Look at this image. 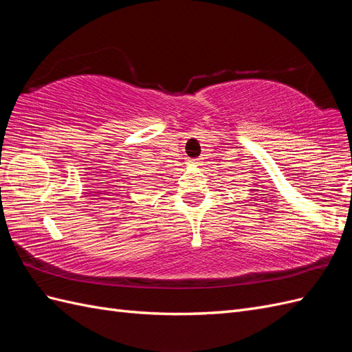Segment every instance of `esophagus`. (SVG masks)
I'll return each instance as SVG.
<instances>
[{
    "label": "esophagus",
    "mask_w": 352,
    "mask_h": 352,
    "mask_svg": "<svg viewBox=\"0 0 352 352\" xmlns=\"http://www.w3.org/2000/svg\"><path fill=\"white\" fill-rule=\"evenodd\" d=\"M202 160H204V158H201V157H198V158H192V164H195V166H201V164H202Z\"/></svg>",
    "instance_id": "34e87169"
}]
</instances>
